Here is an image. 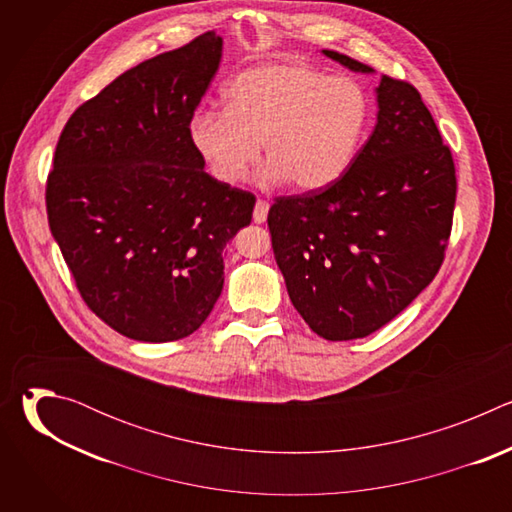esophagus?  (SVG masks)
<instances>
[{"instance_id":"34e87169","label":"esophagus","mask_w":512,"mask_h":512,"mask_svg":"<svg viewBox=\"0 0 512 512\" xmlns=\"http://www.w3.org/2000/svg\"><path fill=\"white\" fill-rule=\"evenodd\" d=\"M267 212H269V202H265V200H257V202H255V210H253V221H255L257 225L265 223Z\"/></svg>"}]
</instances>
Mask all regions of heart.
I'll use <instances>...</instances> for the list:
<instances>
[{
    "label": "heart",
    "instance_id": "obj_1",
    "mask_svg": "<svg viewBox=\"0 0 512 512\" xmlns=\"http://www.w3.org/2000/svg\"><path fill=\"white\" fill-rule=\"evenodd\" d=\"M225 111L192 115L188 135L210 172L243 180L259 158L261 180L314 192L352 164L369 125V97L348 77H326L302 64H261L237 75L223 93Z\"/></svg>",
    "mask_w": 512,
    "mask_h": 512
}]
</instances>
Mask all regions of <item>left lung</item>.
<instances>
[{
	"label": "left lung",
	"mask_w": 512,
	"mask_h": 512,
	"mask_svg": "<svg viewBox=\"0 0 512 512\" xmlns=\"http://www.w3.org/2000/svg\"><path fill=\"white\" fill-rule=\"evenodd\" d=\"M371 75L346 54L322 50ZM377 125L330 186L279 196L267 214L291 304L326 340L373 334L440 271L456 204V168L417 89L381 77Z\"/></svg>",
	"instance_id": "left-lung-1"
}]
</instances>
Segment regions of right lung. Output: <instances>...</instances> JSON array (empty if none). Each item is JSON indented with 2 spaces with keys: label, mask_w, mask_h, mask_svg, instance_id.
<instances>
[{
  "label": "right lung",
  "mask_w": 512,
  "mask_h": 512,
  "mask_svg": "<svg viewBox=\"0 0 512 512\" xmlns=\"http://www.w3.org/2000/svg\"><path fill=\"white\" fill-rule=\"evenodd\" d=\"M223 56L206 32L145 60L66 121L46 182L54 241L85 304L139 342L190 336L225 283L255 196L204 172L190 119Z\"/></svg>",
  "instance_id": "right-lung-1"
}]
</instances>
